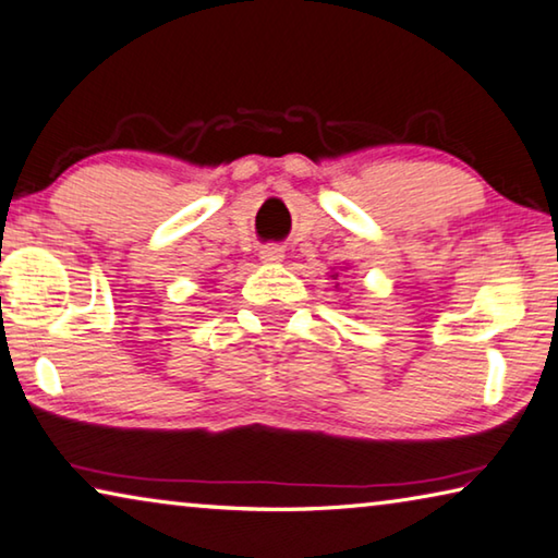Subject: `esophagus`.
Masks as SVG:
<instances>
[{"label":"esophagus","mask_w":558,"mask_h":558,"mask_svg":"<svg viewBox=\"0 0 558 558\" xmlns=\"http://www.w3.org/2000/svg\"><path fill=\"white\" fill-rule=\"evenodd\" d=\"M282 258H286V253H282L280 245H263L260 247V260L263 263H280Z\"/></svg>","instance_id":"34e87169"}]
</instances>
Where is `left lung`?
I'll return each instance as SVG.
<instances>
[{
  "label": "left lung",
  "mask_w": 558,
  "mask_h": 558,
  "mask_svg": "<svg viewBox=\"0 0 558 558\" xmlns=\"http://www.w3.org/2000/svg\"><path fill=\"white\" fill-rule=\"evenodd\" d=\"M332 278H338V276H332Z\"/></svg>",
  "instance_id": "left-lung-1"
}]
</instances>
